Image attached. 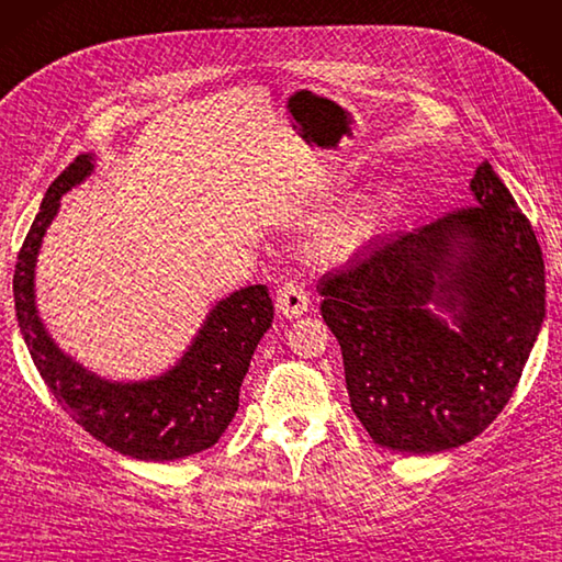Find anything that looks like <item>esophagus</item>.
<instances>
[{
  "mask_svg": "<svg viewBox=\"0 0 562 562\" xmlns=\"http://www.w3.org/2000/svg\"><path fill=\"white\" fill-rule=\"evenodd\" d=\"M308 304H311L308 294L299 282H284L278 290L276 308L282 318H290V321L301 318V315L308 311Z\"/></svg>",
  "mask_w": 562,
  "mask_h": 562,
  "instance_id": "1",
  "label": "esophagus"
}]
</instances>
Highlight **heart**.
Returning <instances> with one entry per match:
<instances>
[{
  "label": "heart",
  "mask_w": 562,
  "mask_h": 562,
  "mask_svg": "<svg viewBox=\"0 0 562 562\" xmlns=\"http://www.w3.org/2000/svg\"><path fill=\"white\" fill-rule=\"evenodd\" d=\"M390 213V196L372 194L358 201L329 229V244L341 256H353L380 235V229Z\"/></svg>",
  "instance_id": "1"
}]
</instances>
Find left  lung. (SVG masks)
Returning a JSON list of instances; mask_svg holds the SVG:
<instances>
[{
  "instance_id": "left-lung-1",
  "label": "left lung",
  "mask_w": 562,
  "mask_h": 562,
  "mask_svg": "<svg viewBox=\"0 0 562 562\" xmlns=\"http://www.w3.org/2000/svg\"><path fill=\"white\" fill-rule=\"evenodd\" d=\"M474 204L382 239L318 284L356 418L372 441L439 453L494 423L546 318L535 229L492 164Z\"/></svg>"
}]
</instances>
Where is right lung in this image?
Listing matches in <instances>:
<instances>
[{"label":"right lung","mask_w":562,"mask_h":562,"mask_svg":"<svg viewBox=\"0 0 562 562\" xmlns=\"http://www.w3.org/2000/svg\"><path fill=\"white\" fill-rule=\"evenodd\" d=\"M94 154H80L42 199L19 254L13 301L25 347L59 406L109 449L137 460H178L206 451L239 408V386L258 341L272 325L266 284L237 290L215 304L187 351L149 380H106L54 341L35 301V266L61 196L94 172Z\"/></svg>","instance_id":"1"}]
</instances>
